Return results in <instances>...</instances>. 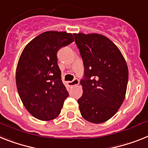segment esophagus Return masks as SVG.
I'll return each instance as SVG.
<instances>
[{
	"label": "esophagus",
	"mask_w": 148,
	"mask_h": 148,
	"mask_svg": "<svg viewBox=\"0 0 148 148\" xmlns=\"http://www.w3.org/2000/svg\"><path fill=\"white\" fill-rule=\"evenodd\" d=\"M80 83L79 80H78L77 78H75L74 80H72V81H69L68 82V85L70 86H75V85H78Z\"/></svg>",
	"instance_id": "obj_1"
}]
</instances>
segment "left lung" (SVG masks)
Segmentation results:
<instances>
[{
  "instance_id": "obj_1",
  "label": "left lung",
  "mask_w": 148,
  "mask_h": 148,
  "mask_svg": "<svg viewBox=\"0 0 148 148\" xmlns=\"http://www.w3.org/2000/svg\"><path fill=\"white\" fill-rule=\"evenodd\" d=\"M84 65L80 80L83 95L77 100L82 116L101 123L117 112L125 99L128 84L127 64L120 49L99 34H74Z\"/></svg>"
}]
</instances>
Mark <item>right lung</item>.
I'll use <instances>...</instances> for the list:
<instances>
[{
  "mask_svg": "<svg viewBox=\"0 0 148 148\" xmlns=\"http://www.w3.org/2000/svg\"><path fill=\"white\" fill-rule=\"evenodd\" d=\"M74 40L67 32H43L21 54L16 73L18 95L27 110L38 120L57 117L69 95L62 81L57 53Z\"/></svg>",
  "mask_w": 148,
  "mask_h": 148,
  "instance_id": "right-lung-1",
  "label": "right lung"
}]
</instances>
